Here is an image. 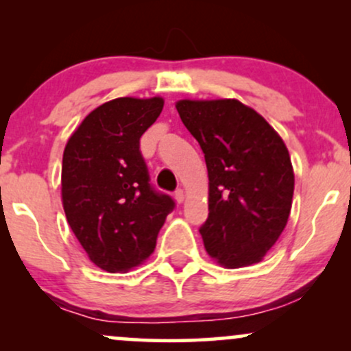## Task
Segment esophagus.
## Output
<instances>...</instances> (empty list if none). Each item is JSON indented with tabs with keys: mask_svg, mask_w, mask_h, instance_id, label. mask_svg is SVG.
Returning <instances> with one entry per match:
<instances>
[{
	"mask_svg": "<svg viewBox=\"0 0 351 351\" xmlns=\"http://www.w3.org/2000/svg\"><path fill=\"white\" fill-rule=\"evenodd\" d=\"M175 199H176V203H183L184 201V193H183V189H176L175 191Z\"/></svg>",
	"mask_w": 351,
	"mask_h": 351,
	"instance_id": "esophagus-1",
	"label": "esophagus"
}]
</instances>
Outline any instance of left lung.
<instances>
[{
	"label": "left lung",
	"mask_w": 351,
	"mask_h": 351,
	"mask_svg": "<svg viewBox=\"0 0 351 351\" xmlns=\"http://www.w3.org/2000/svg\"><path fill=\"white\" fill-rule=\"evenodd\" d=\"M176 110L206 160L204 247L228 269L261 263L291 215L295 180L287 147L263 115L236 99H184Z\"/></svg>",
	"instance_id": "8db88e82"
}]
</instances>
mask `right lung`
<instances>
[{
	"label": "right lung",
	"mask_w": 351,
	"mask_h": 351,
	"mask_svg": "<svg viewBox=\"0 0 351 351\" xmlns=\"http://www.w3.org/2000/svg\"><path fill=\"white\" fill-rule=\"evenodd\" d=\"M163 110V99L120 97L92 110L64 148L62 206L88 259L127 272L153 252L175 208L150 184L140 138Z\"/></svg>",
	"instance_id": "add662e5"
}]
</instances>
